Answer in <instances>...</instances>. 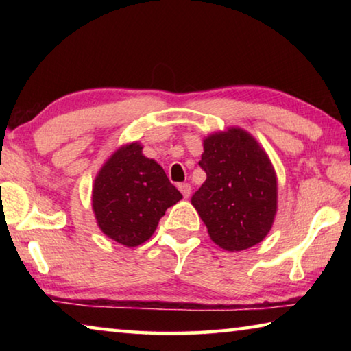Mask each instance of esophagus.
<instances>
[{"label":"esophagus","instance_id":"esophagus-1","mask_svg":"<svg viewBox=\"0 0 351 351\" xmlns=\"http://www.w3.org/2000/svg\"><path fill=\"white\" fill-rule=\"evenodd\" d=\"M178 189L181 190V193H182L184 198H189L190 197V192H192V187H190V184L182 182V184H180V186H178Z\"/></svg>","mask_w":351,"mask_h":351}]
</instances>
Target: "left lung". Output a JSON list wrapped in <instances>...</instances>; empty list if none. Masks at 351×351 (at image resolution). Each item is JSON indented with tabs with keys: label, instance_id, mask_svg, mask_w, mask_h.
I'll return each instance as SVG.
<instances>
[{
	"label": "left lung",
	"instance_id": "obj_1",
	"mask_svg": "<svg viewBox=\"0 0 351 351\" xmlns=\"http://www.w3.org/2000/svg\"><path fill=\"white\" fill-rule=\"evenodd\" d=\"M199 165L206 181L192 197L212 241L235 252L257 245L277 212V176L268 154L239 127L207 136Z\"/></svg>",
	"mask_w": 351,
	"mask_h": 351
}]
</instances>
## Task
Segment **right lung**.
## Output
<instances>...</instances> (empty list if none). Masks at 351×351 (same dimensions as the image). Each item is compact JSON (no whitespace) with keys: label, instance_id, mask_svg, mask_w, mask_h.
Listing matches in <instances>:
<instances>
[{"label":"right lung","instance_id":"add662e5","mask_svg":"<svg viewBox=\"0 0 351 351\" xmlns=\"http://www.w3.org/2000/svg\"><path fill=\"white\" fill-rule=\"evenodd\" d=\"M181 198L161 165L142 154L139 142L117 148L93 186V210L100 230L127 247L150 239L165 210Z\"/></svg>","mask_w":351,"mask_h":351}]
</instances>
